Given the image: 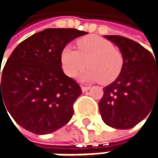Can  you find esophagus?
I'll use <instances>...</instances> for the list:
<instances>
[{
    "label": "esophagus",
    "mask_w": 158,
    "mask_h": 158,
    "mask_svg": "<svg viewBox=\"0 0 158 158\" xmlns=\"http://www.w3.org/2000/svg\"><path fill=\"white\" fill-rule=\"evenodd\" d=\"M89 89H90V87H89V86H81V89H82V91H83V92H85V91L89 90Z\"/></svg>",
    "instance_id": "esophagus-1"
}]
</instances>
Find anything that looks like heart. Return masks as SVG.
<instances>
[{"mask_svg":"<svg viewBox=\"0 0 158 158\" xmlns=\"http://www.w3.org/2000/svg\"><path fill=\"white\" fill-rule=\"evenodd\" d=\"M78 50L70 46L63 48L60 56L62 69L70 78L81 71L87 63L89 69L81 74L84 81H100L109 84L120 75L123 58L122 53L113 48L109 40L90 35L77 41Z\"/></svg>","mask_w":158,"mask_h":158,"instance_id":"1","label":"heart"}]
</instances>
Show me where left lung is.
Returning a JSON list of instances; mask_svg holds the SVG:
<instances>
[{"label":"left lung","mask_w":158,"mask_h":158,"mask_svg":"<svg viewBox=\"0 0 158 158\" xmlns=\"http://www.w3.org/2000/svg\"><path fill=\"white\" fill-rule=\"evenodd\" d=\"M104 37L119 48L123 64L118 78L103 89L99 102L100 112L107 125L130 129L143 120L156 102H158V60L129 38Z\"/></svg>","instance_id":"left-lung-1"}]
</instances>
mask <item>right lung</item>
I'll return each instance as SVG.
<instances>
[{"label": "right lung", "mask_w": 158, "mask_h": 158, "mask_svg": "<svg viewBox=\"0 0 158 158\" xmlns=\"http://www.w3.org/2000/svg\"><path fill=\"white\" fill-rule=\"evenodd\" d=\"M86 34L73 28H48L13 51L2 71L0 108L4 106L23 128L47 135L69 122L81 89L63 72L60 56L67 44Z\"/></svg>", "instance_id": "obj_1"}]
</instances>
